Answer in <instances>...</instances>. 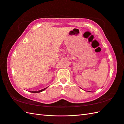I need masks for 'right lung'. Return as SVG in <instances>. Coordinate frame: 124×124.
<instances>
[{"label":"right lung","instance_id":"right-lung-1","mask_svg":"<svg viewBox=\"0 0 124 124\" xmlns=\"http://www.w3.org/2000/svg\"><path fill=\"white\" fill-rule=\"evenodd\" d=\"M45 89H46V88H44V89H43L42 90H38V91H31V92H30L31 93H40V92H42V91L44 90Z\"/></svg>","mask_w":124,"mask_h":124}]
</instances>
